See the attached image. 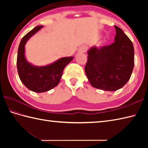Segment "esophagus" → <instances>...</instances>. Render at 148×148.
<instances>
[{
    "instance_id": "1",
    "label": "esophagus",
    "mask_w": 148,
    "mask_h": 148,
    "mask_svg": "<svg viewBox=\"0 0 148 148\" xmlns=\"http://www.w3.org/2000/svg\"><path fill=\"white\" fill-rule=\"evenodd\" d=\"M87 49H88L87 46L83 45L81 47H80V48L79 49V51H79V53H84L87 51Z\"/></svg>"
}]
</instances>
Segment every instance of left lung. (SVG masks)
Returning a JSON list of instances; mask_svg holds the SVG:
<instances>
[{
	"instance_id": "obj_1",
	"label": "left lung",
	"mask_w": 148,
	"mask_h": 148,
	"mask_svg": "<svg viewBox=\"0 0 148 148\" xmlns=\"http://www.w3.org/2000/svg\"><path fill=\"white\" fill-rule=\"evenodd\" d=\"M114 27L115 41L111 45L91 48L84 68L92 86L106 91L121 88L130 79L134 66L132 42L120 28Z\"/></svg>"
}]
</instances>
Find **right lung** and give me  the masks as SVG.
<instances>
[{"mask_svg": "<svg viewBox=\"0 0 148 148\" xmlns=\"http://www.w3.org/2000/svg\"><path fill=\"white\" fill-rule=\"evenodd\" d=\"M42 27L37 26L27 33L21 40L17 55V69L20 79L28 89L34 92H45L58 85L65 67L73 57H64L53 64L36 67L29 64L25 57V45L30 37Z\"/></svg>", "mask_w": 148, "mask_h": 148, "instance_id": "obj_1", "label": "right lung"}]
</instances>
